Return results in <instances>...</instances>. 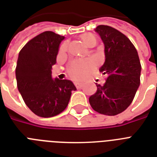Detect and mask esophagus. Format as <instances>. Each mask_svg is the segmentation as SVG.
Here are the masks:
<instances>
[{
  "mask_svg": "<svg viewBox=\"0 0 157 157\" xmlns=\"http://www.w3.org/2000/svg\"><path fill=\"white\" fill-rule=\"evenodd\" d=\"M74 85H75V86H76V87L77 89L81 88V87H82V86H83L82 84L79 83V82H74Z\"/></svg>",
  "mask_w": 157,
  "mask_h": 157,
  "instance_id": "1",
  "label": "esophagus"
}]
</instances>
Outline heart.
Returning a JSON list of instances; mask_svg holds the SVG:
<instances>
[{
    "instance_id": "b5f03b06",
    "label": "heart",
    "mask_w": 157,
    "mask_h": 157,
    "mask_svg": "<svg viewBox=\"0 0 157 157\" xmlns=\"http://www.w3.org/2000/svg\"><path fill=\"white\" fill-rule=\"evenodd\" d=\"M82 42L89 47H93L97 43V37L92 33H84L80 36ZM67 44L63 43L59 48V54H63L67 50ZM94 67V63L90 59H81L71 62L69 65L67 71L69 76L76 80L84 78L88 75Z\"/></svg>"
}]
</instances>
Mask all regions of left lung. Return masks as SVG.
Returning a JSON list of instances; mask_svg holds the SVG:
<instances>
[{
    "mask_svg": "<svg viewBox=\"0 0 157 157\" xmlns=\"http://www.w3.org/2000/svg\"><path fill=\"white\" fill-rule=\"evenodd\" d=\"M104 44L105 62L99 71L106 75L103 86L89 98L94 111L107 116L121 113L131 104L140 85L141 64L136 49L129 39L107 25L95 28Z\"/></svg>",
    "mask_w": 157,
    "mask_h": 157,
    "instance_id": "obj_1",
    "label": "left lung"
}]
</instances>
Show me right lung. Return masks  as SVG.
<instances>
[{"mask_svg":"<svg viewBox=\"0 0 157 157\" xmlns=\"http://www.w3.org/2000/svg\"><path fill=\"white\" fill-rule=\"evenodd\" d=\"M64 36L47 31L30 40L20 50L15 69L18 91L29 109L40 117H52L66 109L71 91L68 80L52 79L59 44Z\"/></svg>","mask_w":157,"mask_h":157,"instance_id":"obj_1","label":"right lung"}]
</instances>
